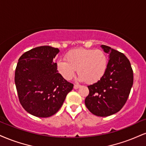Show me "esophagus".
I'll list each match as a JSON object with an SVG mask.
<instances>
[{
  "instance_id": "1",
  "label": "esophagus",
  "mask_w": 146,
  "mask_h": 146,
  "mask_svg": "<svg viewBox=\"0 0 146 146\" xmlns=\"http://www.w3.org/2000/svg\"><path fill=\"white\" fill-rule=\"evenodd\" d=\"M80 85H78V84H75L74 85V88L75 89H78V88H79V87H80Z\"/></svg>"
}]
</instances>
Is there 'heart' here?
Wrapping results in <instances>:
<instances>
[{"label": "heart", "mask_w": 146, "mask_h": 146, "mask_svg": "<svg viewBox=\"0 0 146 146\" xmlns=\"http://www.w3.org/2000/svg\"><path fill=\"white\" fill-rule=\"evenodd\" d=\"M66 60H59L57 68L64 79L71 80L78 70L80 80L93 84L101 80L108 67V58L103 50L76 49L66 55Z\"/></svg>", "instance_id": "heart-1"}]
</instances>
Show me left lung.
<instances>
[{
  "label": "left lung",
  "instance_id": "1",
  "mask_svg": "<svg viewBox=\"0 0 146 146\" xmlns=\"http://www.w3.org/2000/svg\"><path fill=\"white\" fill-rule=\"evenodd\" d=\"M101 47L110 54L108 67L101 80L88 86L85 104L92 113L105 117L118 112L125 105L133 84V71L123 53L107 45Z\"/></svg>",
  "mask_w": 146,
  "mask_h": 146
}]
</instances>
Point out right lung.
Listing matches in <instances>:
<instances>
[{"label": "right lung", "instance_id": "add662e5", "mask_svg": "<svg viewBox=\"0 0 146 146\" xmlns=\"http://www.w3.org/2000/svg\"><path fill=\"white\" fill-rule=\"evenodd\" d=\"M59 52L51 46H40L26 52L18 60L15 84L19 101L23 108L35 116L54 115L73 88L53 62Z\"/></svg>", "mask_w": 146, "mask_h": 146}]
</instances>
